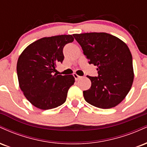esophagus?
<instances>
[{
    "mask_svg": "<svg viewBox=\"0 0 147 147\" xmlns=\"http://www.w3.org/2000/svg\"><path fill=\"white\" fill-rule=\"evenodd\" d=\"M73 76H74V77H75V79L76 81H77V80H78V79H79L81 78V77H80V76H79L78 75H77V74H76V73H74L73 74Z\"/></svg>",
    "mask_w": 147,
    "mask_h": 147,
    "instance_id": "obj_1",
    "label": "esophagus"
}]
</instances>
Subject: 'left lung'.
Returning a JSON list of instances; mask_svg holds the SVG:
<instances>
[{"label": "left lung", "instance_id": "obj_1", "mask_svg": "<svg viewBox=\"0 0 147 147\" xmlns=\"http://www.w3.org/2000/svg\"><path fill=\"white\" fill-rule=\"evenodd\" d=\"M88 63L97 65V77L91 81L88 90L83 91L85 100L99 109L115 107L125 98L132 86V55L124 42L105 32L73 34Z\"/></svg>", "mask_w": 147, "mask_h": 147}]
</instances>
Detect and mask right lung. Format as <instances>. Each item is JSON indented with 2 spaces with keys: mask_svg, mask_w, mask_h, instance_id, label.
I'll use <instances>...</instances> for the list:
<instances>
[{
  "mask_svg": "<svg viewBox=\"0 0 147 147\" xmlns=\"http://www.w3.org/2000/svg\"><path fill=\"white\" fill-rule=\"evenodd\" d=\"M73 41L72 35L44 37L28 45L18 57L16 71L20 88L35 107L48 110L66 100L75 77L57 75L55 72L57 64L63 61V47Z\"/></svg>",
  "mask_w": 147,
  "mask_h": 147,
  "instance_id": "obj_1",
  "label": "right lung"
}]
</instances>
